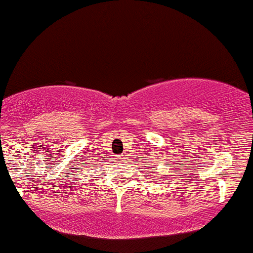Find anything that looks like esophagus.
<instances>
[{"label":"esophagus","mask_w":253,"mask_h":253,"mask_svg":"<svg viewBox=\"0 0 253 253\" xmlns=\"http://www.w3.org/2000/svg\"><path fill=\"white\" fill-rule=\"evenodd\" d=\"M125 159H126V158H125V156L123 155V156H119L118 157V161L119 162H123V161H125Z\"/></svg>","instance_id":"obj_1"}]
</instances>
